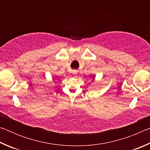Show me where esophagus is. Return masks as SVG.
Here are the masks:
<instances>
[{"label": "esophagus", "mask_w": 150, "mask_h": 150, "mask_svg": "<svg viewBox=\"0 0 150 150\" xmlns=\"http://www.w3.org/2000/svg\"><path fill=\"white\" fill-rule=\"evenodd\" d=\"M77 70H75V69H73V71H72V73L73 75H75V74H77Z\"/></svg>", "instance_id": "34e87169"}]
</instances>
